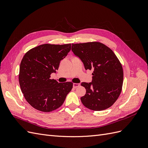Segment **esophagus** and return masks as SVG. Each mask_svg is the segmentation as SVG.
Segmentation results:
<instances>
[{"label": "esophagus", "instance_id": "obj_1", "mask_svg": "<svg viewBox=\"0 0 148 148\" xmlns=\"http://www.w3.org/2000/svg\"><path fill=\"white\" fill-rule=\"evenodd\" d=\"M79 85H80L79 83H73V86L74 88H77V87L79 86Z\"/></svg>", "mask_w": 148, "mask_h": 148}]
</instances>
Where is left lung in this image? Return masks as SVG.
<instances>
[{
	"label": "left lung",
	"mask_w": 148,
	"mask_h": 148,
	"mask_svg": "<svg viewBox=\"0 0 148 148\" xmlns=\"http://www.w3.org/2000/svg\"><path fill=\"white\" fill-rule=\"evenodd\" d=\"M71 51L86 70H92L91 83L82 82L86 89L83 104L92 110L108 109L117 101L123 81L122 66L114 52L99 42L72 44Z\"/></svg>",
	"instance_id": "obj_1"
}]
</instances>
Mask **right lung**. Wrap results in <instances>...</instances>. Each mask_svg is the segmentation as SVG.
I'll use <instances>...</instances> for the list:
<instances>
[{"label":"right lung","mask_w":148,"mask_h":148,"mask_svg":"<svg viewBox=\"0 0 148 148\" xmlns=\"http://www.w3.org/2000/svg\"><path fill=\"white\" fill-rule=\"evenodd\" d=\"M70 50L71 44H45L25 54L20 66L19 83L25 99L34 109L49 112L63 104L73 83H58L50 77Z\"/></svg>","instance_id":"right-lung-1"}]
</instances>
